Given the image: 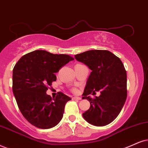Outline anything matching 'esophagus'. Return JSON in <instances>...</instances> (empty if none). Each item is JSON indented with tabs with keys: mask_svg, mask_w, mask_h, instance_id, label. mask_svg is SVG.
<instances>
[{
	"mask_svg": "<svg viewBox=\"0 0 148 148\" xmlns=\"http://www.w3.org/2000/svg\"><path fill=\"white\" fill-rule=\"evenodd\" d=\"M73 99H74V100H75V99H77V100H80V99H82V98L81 97H73L72 98Z\"/></svg>",
	"mask_w": 148,
	"mask_h": 148,
	"instance_id": "34e87169",
	"label": "esophagus"
}]
</instances>
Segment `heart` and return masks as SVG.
I'll return each mask as SVG.
<instances>
[{
	"label": "heart",
	"instance_id": "obj_1",
	"mask_svg": "<svg viewBox=\"0 0 148 148\" xmlns=\"http://www.w3.org/2000/svg\"><path fill=\"white\" fill-rule=\"evenodd\" d=\"M73 91H75H75H76V89H75V88H74V89H73Z\"/></svg>",
	"mask_w": 148,
	"mask_h": 148
}]
</instances>
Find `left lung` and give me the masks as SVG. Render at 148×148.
<instances>
[{
  "label": "left lung",
  "mask_w": 148,
  "mask_h": 148,
  "mask_svg": "<svg viewBox=\"0 0 148 148\" xmlns=\"http://www.w3.org/2000/svg\"><path fill=\"white\" fill-rule=\"evenodd\" d=\"M77 61L92 71L86 82L82 99L88 100L90 108L82 114L87 122L103 126L114 121L127 98V75L118 57L109 51L90 50L75 56ZM100 91L95 99L89 95Z\"/></svg>",
  "instance_id": "8db88e82"
}]
</instances>
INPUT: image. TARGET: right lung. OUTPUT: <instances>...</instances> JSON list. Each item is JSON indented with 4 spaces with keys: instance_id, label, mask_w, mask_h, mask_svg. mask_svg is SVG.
Masks as SVG:
<instances>
[{
    "instance_id": "right-lung-1",
    "label": "right lung",
    "mask_w": 148,
    "mask_h": 148,
    "mask_svg": "<svg viewBox=\"0 0 148 148\" xmlns=\"http://www.w3.org/2000/svg\"><path fill=\"white\" fill-rule=\"evenodd\" d=\"M74 58L36 50L23 56L13 69V93L23 115L31 124L41 129L56 126L62 119L64 106L71 99L62 92L56 98L47 90L56 81L58 73Z\"/></svg>"
}]
</instances>
